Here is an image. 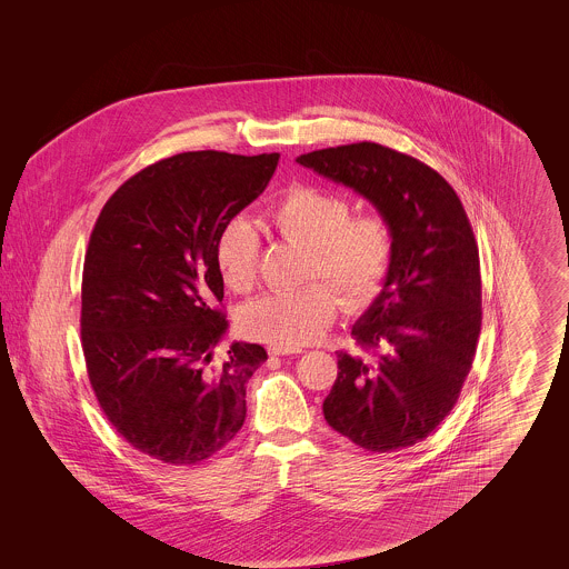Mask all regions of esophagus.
Instances as JSON below:
<instances>
[{
  "mask_svg": "<svg viewBox=\"0 0 569 569\" xmlns=\"http://www.w3.org/2000/svg\"><path fill=\"white\" fill-rule=\"evenodd\" d=\"M269 353H271V356H288V353H297V350H288V348H277V346H272V348H269Z\"/></svg>",
  "mask_w": 569,
  "mask_h": 569,
  "instance_id": "obj_1",
  "label": "esophagus"
}]
</instances>
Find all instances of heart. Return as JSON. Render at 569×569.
Here are the masks:
<instances>
[{
  "label": "heart",
  "instance_id": "obj_1",
  "mask_svg": "<svg viewBox=\"0 0 569 569\" xmlns=\"http://www.w3.org/2000/svg\"><path fill=\"white\" fill-rule=\"evenodd\" d=\"M350 202L316 186L286 191L267 213V226L283 241L305 244V277L332 281L348 309L369 307L390 269L395 239L378 213L350 216ZM216 264L223 286L237 295L253 290L260 269V243L251 226L234 219L216 243ZM339 298L325 281L277 292L249 302L239 325L244 335L277 348H300L318 341L332 325Z\"/></svg>",
  "mask_w": 569,
  "mask_h": 569
}]
</instances>
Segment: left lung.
I'll use <instances>...</instances> for the list:
<instances>
[{
    "instance_id": "obj_1",
    "label": "left lung",
    "mask_w": 569,
    "mask_h": 569,
    "mask_svg": "<svg viewBox=\"0 0 569 569\" xmlns=\"http://www.w3.org/2000/svg\"><path fill=\"white\" fill-rule=\"evenodd\" d=\"M297 162L367 198L395 239L383 288L352 328L365 353H337L326 422L371 452L413 446L450 413L476 356L482 281L469 219L439 172L376 142Z\"/></svg>"
}]
</instances>
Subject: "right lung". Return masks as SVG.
Masks as SVG:
<instances>
[{
	"label": "right lung",
	"mask_w": 569,
	"mask_h": 569,
	"mask_svg": "<svg viewBox=\"0 0 569 569\" xmlns=\"http://www.w3.org/2000/svg\"><path fill=\"white\" fill-rule=\"evenodd\" d=\"M277 162L279 153L172 156L128 179L93 226L82 269L87 373L110 425L151 459L196 465L243 427L244 388L267 350L234 341L211 365L228 330L216 243Z\"/></svg>",
	"instance_id": "right-lung-1"
}]
</instances>
